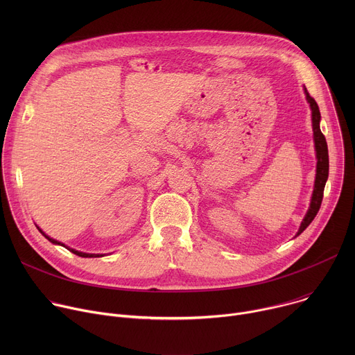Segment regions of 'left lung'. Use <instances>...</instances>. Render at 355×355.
Masks as SVG:
<instances>
[{
  "mask_svg": "<svg viewBox=\"0 0 355 355\" xmlns=\"http://www.w3.org/2000/svg\"><path fill=\"white\" fill-rule=\"evenodd\" d=\"M305 94H306V99L311 104V110H312V126H313V139H315L316 156H318V167H316V180H315V189H313L311 208H309L305 219H303L296 236H299L303 230H305L312 223L315 216L318 215L320 205H322V200H323L324 185H326V181L329 177V151H327L326 137L322 133L320 125H319L320 123V111H319V107L316 104L315 98L311 96V94L308 92L306 88H305Z\"/></svg>",
  "mask_w": 355,
  "mask_h": 355,
  "instance_id": "left-lung-1",
  "label": "left lung"
}]
</instances>
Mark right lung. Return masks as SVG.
<instances>
[{"instance_id": "obj_1", "label": "right lung", "mask_w": 355, "mask_h": 355, "mask_svg": "<svg viewBox=\"0 0 355 355\" xmlns=\"http://www.w3.org/2000/svg\"><path fill=\"white\" fill-rule=\"evenodd\" d=\"M37 229H39V227H37ZM39 232H40V233H42V234H43L49 241H52V243H55V244H62V243H59L58 240H55V239H50L49 236H46L40 229H39ZM62 245H64V244H62ZM64 247H66V245H64ZM66 248H69V247H66ZM69 250H70L71 252H74L76 256H80V257H101L99 254H87V252H81V251H77V250H74V248H69Z\"/></svg>"}]
</instances>
